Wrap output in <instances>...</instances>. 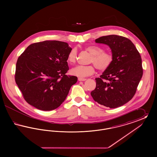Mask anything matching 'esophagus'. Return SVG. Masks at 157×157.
I'll use <instances>...</instances> for the list:
<instances>
[{"mask_svg": "<svg viewBox=\"0 0 157 157\" xmlns=\"http://www.w3.org/2000/svg\"><path fill=\"white\" fill-rule=\"evenodd\" d=\"M86 79H85V78H78V81H86Z\"/></svg>", "mask_w": 157, "mask_h": 157, "instance_id": "obj_1", "label": "esophagus"}]
</instances>
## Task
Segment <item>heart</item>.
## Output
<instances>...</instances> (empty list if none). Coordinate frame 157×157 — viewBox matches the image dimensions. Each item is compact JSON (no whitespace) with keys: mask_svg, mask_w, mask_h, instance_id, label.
Wrapping results in <instances>:
<instances>
[{"mask_svg":"<svg viewBox=\"0 0 157 157\" xmlns=\"http://www.w3.org/2000/svg\"><path fill=\"white\" fill-rule=\"evenodd\" d=\"M91 55L90 63L94 65L98 70L105 71L110 67L112 62V56L110 53L105 52L104 49L99 46L92 45L85 48ZM77 49L72 48L67 54V62L71 64H74L77 58ZM92 65L83 66L79 65L71 69V73L76 76L83 78L92 75L95 72V67Z\"/></svg>","mask_w":157,"mask_h":157,"instance_id":"heart-1","label":"heart"}]
</instances>
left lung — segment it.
Returning <instances> with one entry per match:
<instances>
[{
	"label": "left lung",
	"instance_id": "obj_1",
	"mask_svg": "<svg viewBox=\"0 0 157 157\" xmlns=\"http://www.w3.org/2000/svg\"><path fill=\"white\" fill-rule=\"evenodd\" d=\"M95 42L108 45L112 62L99 78L90 92L95 102L110 108L121 106L135 94L143 74L141 55L127 37L111 35L99 37Z\"/></svg>",
	"mask_w": 157,
	"mask_h": 157
}]
</instances>
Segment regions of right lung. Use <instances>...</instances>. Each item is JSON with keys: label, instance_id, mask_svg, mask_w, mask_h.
I'll return each mask as SVG.
<instances>
[{"label": "right lung", "instance_id": "obj_1", "mask_svg": "<svg viewBox=\"0 0 157 157\" xmlns=\"http://www.w3.org/2000/svg\"><path fill=\"white\" fill-rule=\"evenodd\" d=\"M71 49L66 42L45 40L29 45L18 58L15 81L29 104L51 111L65 100L78 80L76 76L66 75Z\"/></svg>", "mask_w": 157, "mask_h": 157}]
</instances>
